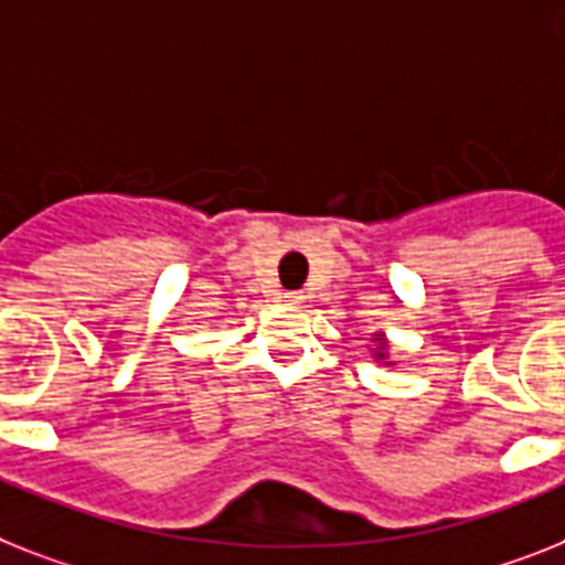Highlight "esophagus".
Returning a JSON list of instances; mask_svg holds the SVG:
<instances>
[{"label":"esophagus","instance_id":"34e87169","mask_svg":"<svg viewBox=\"0 0 565 565\" xmlns=\"http://www.w3.org/2000/svg\"><path fill=\"white\" fill-rule=\"evenodd\" d=\"M282 302H286V306H300V302H306V294H302V291H286V294H282Z\"/></svg>","mask_w":565,"mask_h":565}]
</instances>
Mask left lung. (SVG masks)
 I'll return each mask as SVG.
<instances>
[{
  "instance_id": "left-lung-1",
  "label": "left lung",
  "mask_w": 565,
  "mask_h": 565,
  "mask_svg": "<svg viewBox=\"0 0 565 565\" xmlns=\"http://www.w3.org/2000/svg\"><path fill=\"white\" fill-rule=\"evenodd\" d=\"M372 358H375L377 363H384V366H395V361L390 358V338H386L384 332H375L372 334Z\"/></svg>"
}]
</instances>
